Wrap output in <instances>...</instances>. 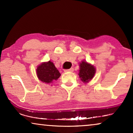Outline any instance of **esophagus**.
Segmentation results:
<instances>
[{"label":"esophagus","mask_w":133,"mask_h":133,"mask_svg":"<svg viewBox=\"0 0 133 133\" xmlns=\"http://www.w3.org/2000/svg\"><path fill=\"white\" fill-rule=\"evenodd\" d=\"M74 71V68H71L70 69H67V70H65V72H72Z\"/></svg>","instance_id":"34e87169"}]
</instances>
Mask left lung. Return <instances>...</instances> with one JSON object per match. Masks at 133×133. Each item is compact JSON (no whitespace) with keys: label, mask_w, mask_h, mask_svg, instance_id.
Here are the masks:
<instances>
[{"label":"left lung","mask_w":133,"mask_h":133,"mask_svg":"<svg viewBox=\"0 0 133 133\" xmlns=\"http://www.w3.org/2000/svg\"><path fill=\"white\" fill-rule=\"evenodd\" d=\"M95 68L87 62L82 61V63H80L79 75L83 82H88L91 79H92L95 74Z\"/></svg>","instance_id":"1"}]
</instances>
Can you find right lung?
Wrapping results in <instances>:
<instances>
[{"instance_id": "right-lung-1", "label": "right lung", "mask_w": 133, "mask_h": 133, "mask_svg": "<svg viewBox=\"0 0 133 133\" xmlns=\"http://www.w3.org/2000/svg\"><path fill=\"white\" fill-rule=\"evenodd\" d=\"M36 71L40 81L46 83H51L61 76V73L50 61L38 66Z\"/></svg>"}]
</instances>
